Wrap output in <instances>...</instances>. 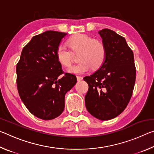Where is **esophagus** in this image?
I'll return each instance as SVG.
<instances>
[{
  "instance_id": "esophagus-1",
  "label": "esophagus",
  "mask_w": 154,
  "mask_h": 154,
  "mask_svg": "<svg viewBox=\"0 0 154 154\" xmlns=\"http://www.w3.org/2000/svg\"><path fill=\"white\" fill-rule=\"evenodd\" d=\"M77 81H82L83 79V77L81 76H77Z\"/></svg>"
}]
</instances>
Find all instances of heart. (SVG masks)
<instances>
[{
  "label": "heart",
  "instance_id": "heart-1",
  "mask_svg": "<svg viewBox=\"0 0 154 154\" xmlns=\"http://www.w3.org/2000/svg\"><path fill=\"white\" fill-rule=\"evenodd\" d=\"M67 43L72 53H79L78 59L81 61L67 70L69 73L82 74L92 67L97 69L105 60L106 51L102 41L94 39L84 34H76L69 38ZM56 56L59 63L65 67L71 66L73 61L72 52L63 44H60L57 47Z\"/></svg>",
  "mask_w": 154,
  "mask_h": 154
}]
</instances>
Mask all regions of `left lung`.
I'll list each match as a JSON object with an SVG mask.
<instances>
[{
    "mask_svg": "<svg viewBox=\"0 0 154 154\" xmlns=\"http://www.w3.org/2000/svg\"><path fill=\"white\" fill-rule=\"evenodd\" d=\"M99 34L105 44L106 59L101 67L83 78L89 89L85 96L88 112L100 120H109L124 111L133 92L136 67L134 54L126 39L114 31Z\"/></svg>",
    "mask_w": 154,
    "mask_h": 154,
    "instance_id": "1",
    "label": "left lung"
}]
</instances>
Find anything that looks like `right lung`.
<instances>
[{
    "label": "right lung",
    "instance_id": "1",
    "mask_svg": "<svg viewBox=\"0 0 154 154\" xmlns=\"http://www.w3.org/2000/svg\"><path fill=\"white\" fill-rule=\"evenodd\" d=\"M66 33L49 30L33 36L22 49L16 66L21 100L31 113L50 120L64 109L66 93L77 83L74 75L64 73L57 60L56 48Z\"/></svg>",
    "mask_w": 154,
    "mask_h": 154
}]
</instances>
